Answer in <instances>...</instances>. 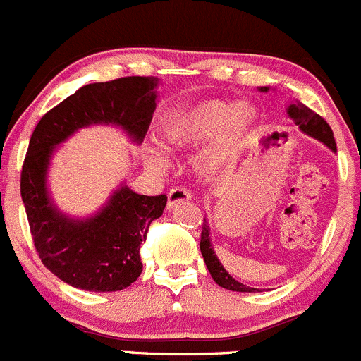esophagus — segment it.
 <instances>
[{"mask_svg": "<svg viewBox=\"0 0 361 361\" xmlns=\"http://www.w3.org/2000/svg\"><path fill=\"white\" fill-rule=\"evenodd\" d=\"M191 200V192L185 191L184 188H173L172 191L169 192V202H166V208L169 210H173L176 207H179L180 203L189 202Z\"/></svg>", "mask_w": 361, "mask_h": 361, "instance_id": "obj_1", "label": "esophagus"}]
</instances>
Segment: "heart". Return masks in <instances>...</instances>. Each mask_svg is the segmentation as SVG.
<instances>
[{
	"mask_svg": "<svg viewBox=\"0 0 361 361\" xmlns=\"http://www.w3.org/2000/svg\"><path fill=\"white\" fill-rule=\"evenodd\" d=\"M262 128V114L250 102L212 99L184 111L166 126L165 147L172 154H192L208 146L196 159L203 179H217L231 170L252 146ZM149 163L165 166L161 154L151 153Z\"/></svg>",
	"mask_w": 361,
	"mask_h": 361,
	"instance_id": "obj_1",
	"label": "heart"
}]
</instances>
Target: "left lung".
<instances>
[{
  "label": "left lung",
  "instance_id": "left-lung-1",
  "mask_svg": "<svg viewBox=\"0 0 361 361\" xmlns=\"http://www.w3.org/2000/svg\"><path fill=\"white\" fill-rule=\"evenodd\" d=\"M261 92H269V87H259ZM288 118L299 126L300 132H304L306 135L313 137V139L319 140L322 144H325L332 153H337L336 139H334V133L330 130L329 123L323 120L319 114L311 111L310 107L304 106L299 100H293L290 106L287 107ZM200 250H202L203 259H205V264L210 271L212 278H214L215 283L222 288H228V290L233 292H254L257 288L247 287V285L240 283V281L235 280L228 271L224 269L221 261L217 259V254H215L214 247H212V238H210V226H208L207 217L203 219V229H202V240H200Z\"/></svg>",
  "mask_w": 361,
  "mask_h": 361
}]
</instances>
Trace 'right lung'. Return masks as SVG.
I'll return each instance as SVG.
<instances>
[{
    "label": "right lung",
    "instance_id": "right-lung-1",
    "mask_svg": "<svg viewBox=\"0 0 361 361\" xmlns=\"http://www.w3.org/2000/svg\"><path fill=\"white\" fill-rule=\"evenodd\" d=\"M158 78L128 76L81 87L48 111L29 140L20 176V195L39 259L59 280L88 292H116L142 273L140 243L161 217L166 196L137 195L126 184L90 217L59 210L48 191L54 153L80 128L118 126L142 144L158 99Z\"/></svg>",
    "mask_w": 361,
    "mask_h": 361
}]
</instances>
